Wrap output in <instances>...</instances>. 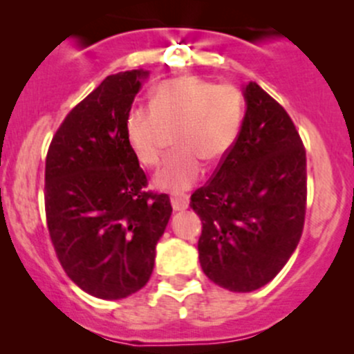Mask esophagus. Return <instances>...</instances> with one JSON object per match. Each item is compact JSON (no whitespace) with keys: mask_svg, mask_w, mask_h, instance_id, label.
Returning <instances> with one entry per match:
<instances>
[{"mask_svg":"<svg viewBox=\"0 0 354 354\" xmlns=\"http://www.w3.org/2000/svg\"><path fill=\"white\" fill-rule=\"evenodd\" d=\"M189 205V198L188 194H183V193H173L171 194V206L174 211H183L188 208Z\"/></svg>","mask_w":354,"mask_h":354,"instance_id":"34e87169","label":"esophagus"}]
</instances>
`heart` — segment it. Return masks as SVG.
Returning a JSON list of instances; mask_svg holds the SVG:
<instances>
[{
  "label": "heart",
  "instance_id": "1",
  "mask_svg": "<svg viewBox=\"0 0 354 354\" xmlns=\"http://www.w3.org/2000/svg\"><path fill=\"white\" fill-rule=\"evenodd\" d=\"M245 116L241 91L230 83L180 76L156 84L149 106L131 109L124 138L140 165L160 163L166 129L178 146L168 154L154 183L161 188H189L203 173V160L221 161L233 149Z\"/></svg>",
  "mask_w": 354,
  "mask_h": 354
}]
</instances>
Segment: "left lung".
<instances>
[{
    "instance_id": "1",
    "label": "left lung",
    "mask_w": 354,
    "mask_h": 354,
    "mask_svg": "<svg viewBox=\"0 0 354 354\" xmlns=\"http://www.w3.org/2000/svg\"><path fill=\"white\" fill-rule=\"evenodd\" d=\"M246 115L233 149L189 206L201 219L205 274L248 293L270 283L298 246L306 214V149L281 104L246 84Z\"/></svg>"
}]
</instances>
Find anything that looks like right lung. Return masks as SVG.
Returning a JSON list of instances; mask_svg holds the SVG:
<instances>
[{
	"label": "right lung",
	"mask_w": 354,
	"mask_h": 354,
	"mask_svg": "<svg viewBox=\"0 0 354 354\" xmlns=\"http://www.w3.org/2000/svg\"><path fill=\"white\" fill-rule=\"evenodd\" d=\"M148 73L109 75L56 129L44 168V211L61 266L101 299L136 293L153 273L171 203L148 178L124 138V120Z\"/></svg>",
	"instance_id": "right-lung-1"
}]
</instances>
